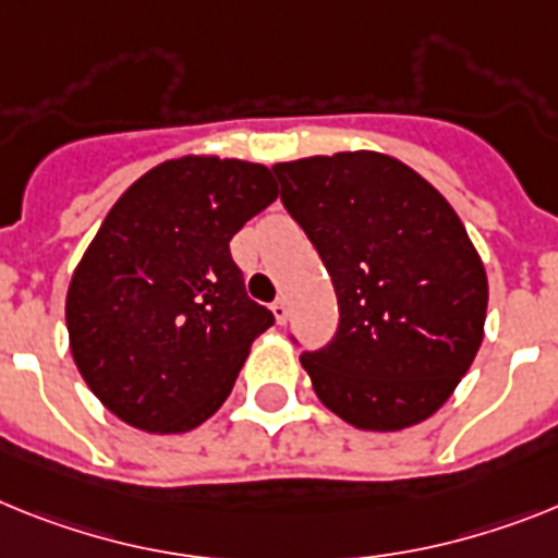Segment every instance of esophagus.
Wrapping results in <instances>:
<instances>
[{"label":"esophagus","instance_id":"34e87169","mask_svg":"<svg viewBox=\"0 0 558 558\" xmlns=\"http://www.w3.org/2000/svg\"><path fill=\"white\" fill-rule=\"evenodd\" d=\"M271 315H275V320H278L280 326H283V323H287V317H289V306H287V301H283V298H278V301L271 303Z\"/></svg>","mask_w":558,"mask_h":558}]
</instances>
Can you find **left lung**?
Returning a JSON list of instances; mask_svg holds the SVG:
<instances>
[{
	"label": "left lung",
	"instance_id": "1",
	"mask_svg": "<svg viewBox=\"0 0 558 558\" xmlns=\"http://www.w3.org/2000/svg\"><path fill=\"white\" fill-rule=\"evenodd\" d=\"M271 172L340 308L329 343L301 354L315 395L363 430L428 420L474 363L488 308L485 266L451 204L368 149Z\"/></svg>",
	"mask_w": 558,
	"mask_h": 558
}]
</instances>
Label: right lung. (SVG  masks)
<instances>
[{"label":"right lung","instance_id":"add662e5","mask_svg":"<svg viewBox=\"0 0 558 558\" xmlns=\"http://www.w3.org/2000/svg\"><path fill=\"white\" fill-rule=\"evenodd\" d=\"M278 198L235 158L158 163L107 213L68 289L70 351L112 414L181 434L221 409L250 345L275 323L243 287L229 241Z\"/></svg>","mask_w":558,"mask_h":558}]
</instances>
